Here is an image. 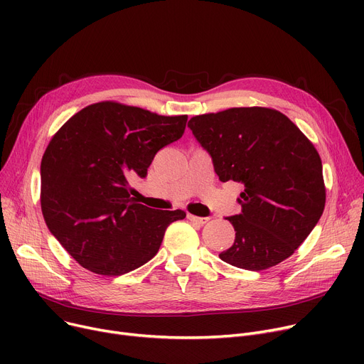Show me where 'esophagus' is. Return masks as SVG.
<instances>
[{
	"instance_id": "1",
	"label": "esophagus",
	"mask_w": 364,
	"mask_h": 364,
	"mask_svg": "<svg viewBox=\"0 0 364 364\" xmlns=\"http://www.w3.org/2000/svg\"><path fill=\"white\" fill-rule=\"evenodd\" d=\"M187 218L192 223H196V224H200V225H203L209 221V218H206V217H196L193 214H187Z\"/></svg>"
}]
</instances>
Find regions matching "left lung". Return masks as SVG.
I'll use <instances>...</instances> for the list:
<instances>
[{
	"instance_id": "1",
	"label": "left lung",
	"mask_w": 364,
	"mask_h": 364,
	"mask_svg": "<svg viewBox=\"0 0 364 364\" xmlns=\"http://www.w3.org/2000/svg\"><path fill=\"white\" fill-rule=\"evenodd\" d=\"M190 129L213 158L220 181L245 186L236 230L220 258L261 272L289 258L318 223L326 187L314 144L286 114L270 107H232L198 114Z\"/></svg>"
}]
</instances>
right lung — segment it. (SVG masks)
<instances>
[{"instance_id": "obj_1", "label": "right lung", "mask_w": 364, "mask_h": 364, "mask_svg": "<svg viewBox=\"0 0 364 364\" xmlns=\"http://www.w3.org/2000/svg\"><path fill=\"white\" fill-rule=\"evenodd\" d=\"M187 114L164 117L118 102L81 109L51 137L41 161L47 227L84 269L121 276L159 251L166 227L186 218L128 193V177H146L156 153L177 141Z\"/></svg>"}]
</instances>
